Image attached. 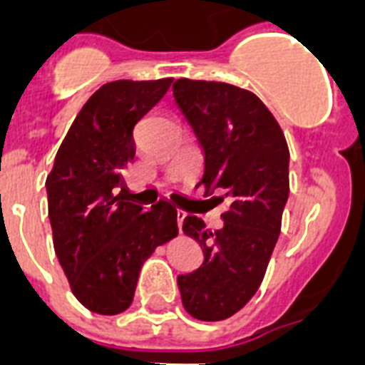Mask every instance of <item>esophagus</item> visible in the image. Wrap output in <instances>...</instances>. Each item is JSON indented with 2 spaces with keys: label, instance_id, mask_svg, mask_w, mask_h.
Returning <instances> with one entry per match:
<instances>
[{
  "label": "esophagus",
  "instance_id": "obj_1",
  "mask_svg": "<svg viewBox=\"0 0 365 365\" xmlns=\"http://www.w3.org/2000/svg\"><path fill=\"white\" fill-rule=\"evenodd\" d=\"M176 217H178V227H180V233H182V223H183V220L187 217V214H185L183 210H178Z\"/></svg>",
  "mask_w": 365,
  "mask_h": 365
}]
</instances>
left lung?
Returning a JSON list of instances; mask_svg holds the SVG:
<instances>
[{
  "mask_svg": "<svg viewBox=\"0 0 365 365\" xmlns=\"http://www.w3.org/2000/svg\"><path fill=\"white\" fill-rule=\"evenodd\" d=\"M174 100L205 153L202 185L229 199L223 227H206L197 216L183 233L200 244L205 261L178 277L183 309L197 320L233 317L263 282L280 235L289 195V149L269 108L252 91L229 83L182 77Z\"/></svg>",
  "mask_w": 365,
  "mask_h": 365,
  "instance_id": "left-lung-1",
  "label": "left lung"
}]
</instances>
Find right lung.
<instances>
[{
    "label": "right lung",
    "mask_w": 365,
    "mask_h": 365,
    "mask_svg": "<svg viewBox=\"0 0 365 365\" xmlns=\"http://www.w3.org/2000/svg\"><path fill=\"white\" fill-rule=\"evenodd\" d=\"M174 77L106 83L85 102L47 176L54 252L77 301L96 314L126 311L143 261L178 235L168 200L143 210L125 193L134 126Z\"/></svg>",
    "instance_id": "right-lung-1"
}]
</instances>
